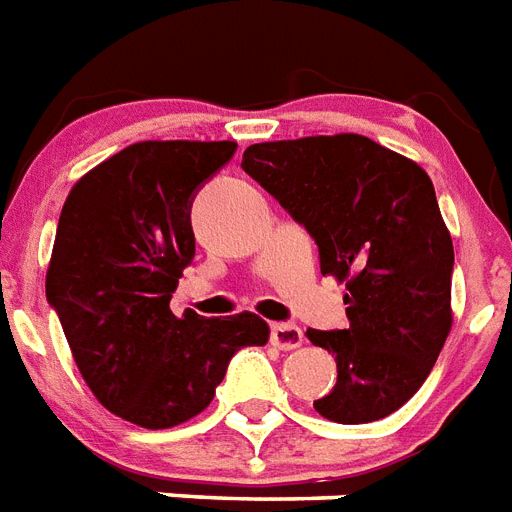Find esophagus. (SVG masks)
<instances>
[{"label":"esophagus","instance_id":"esophagus-1","mask_svg":"<svg viewBox=\"0 0 512 512\" xmlns=\"http://www.w3.org/2000/svg\"><path fill=\"white\" fill-rule=\"evenodd\" d=\"M272 343L282 351H293L304 343V330L290 322H275L272 325Z\"/></svg>","mask_w":512,"mask_h":512}]
</instances>
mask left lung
Instances as JSON below:
<instances>
[{
    "mask_svg": "<svg viewBox=\"0 0 512 512\" xmlns=\"http://www.w3.org/2000/svg\"><path fill=\"white\" fill-rule=\"evenodd\" d=\"M243 169L317 240L322 275L346 285V330H309L335 354L322 418L372 423L410 402L452 330L455 248L431 177L362 134L251 145Z\"/></svg>",
    "mask_w": 512,
    "mask_h": 512,
    "instance_id": "8db88e82",
    "label": "left lung"
}]
</instances>
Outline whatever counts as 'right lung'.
I'll return each mask as SVG.
<instances>
[{
    "mask_svg": "<svg viewBox=\"0 0 512 512\" xmlns=\"http://www.w3.org/2000/svg\"><path fill=\"white\" fill-rule=\"evenodd\" d=\"M235 150L230 140L134 142L87 171L60 211L47 301L97 402L140 428L200 415L232 354L269 341L259 314L206 320L169 306L195 256L192 198Z\"/></svg>",
    "mask_w": 512,
    "mask_h": 512,
    "instance_id": "obj_1",
    "label": "right lung"
}]
</instances>
